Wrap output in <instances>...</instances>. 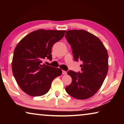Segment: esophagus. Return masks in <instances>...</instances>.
<instances>
[{
  "label": "esophagus",
  "instance_id": "34e87169",
  "mask_svg": "<svg viewBox=\"0 0 124 124\" xmlns=\"http://www.w3.org/2000/svg\"><path fill=\"white\" fill-rule=\"evenodd\" d=\"M62 74H63V75H65V74H67V72H66L65 70H62Z\"/></svg>",
  "mask_w": 124,
  "mask_h": 124
}]
</instances>
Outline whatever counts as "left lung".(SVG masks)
Segmentation results:
<instances>
[{
	"mask_svg": "<svg viewBox=\"0 0 124 124\" xmlns=\"http://www.w3.org/2000/svg\"><path fill=\"white\" fill-rule=\"evenodd\" d=\"M65 36L72 47L74 60L83 62L81 73L68 72L72 81L65 90L76 99H88L100 89L107 74V51L99 38L85 30H68Z\"/></svg>",
	"mask_w": 124,
	"mask_h": 124,
	"instance_id": "obj_1",
	"label": "left lung"
}]
</instances>
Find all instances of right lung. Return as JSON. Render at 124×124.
Returning <instances> with one entry per match:
<instances>
[{"mask_svg": "<svg viewBox=\"0 0 124 124\" xmlns=\"http://www.w3.org/2000/svg\"><path fill=\"white\" fill-rule=\"evenodd\" d=\"M66 30L39 29L23 37L15 47L12 69L18 85L29 95L42 96L50 90L52 81L60 76V68L45 65L52 60L51 49L64 37Z\"/></svg>", "mask_w": 124, "mask_h": 124, "instance_id": "add662e5", "label": "right lung"}]
</instances>
